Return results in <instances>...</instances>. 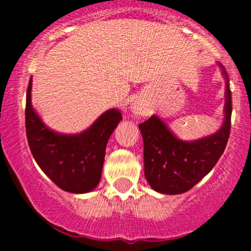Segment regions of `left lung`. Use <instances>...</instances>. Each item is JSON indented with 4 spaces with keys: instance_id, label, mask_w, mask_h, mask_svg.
<instances>
[{
    "instance_id": "left-lung-1",
    "label": "left lung",
    "mask_w": 251,
    "mask_h": 251,
    "mask_svg": "<svg viewBox=\"0 0 251 251\" xmlns=\"http://www.w3.org/2000/svg\"><path fill=\"white\" fill-rule=\"evenodd\" d=\"M220 68L226 79V103L225 121L219 132L199 141L183 142L156 115L139 124L145 145V175L153 190L183 194L200 182L223 156L230 136L232 108L229 77L221 64Z\"/></svg>"
}]
</instances>
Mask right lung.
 <instances>
[{"label": "right lung", "mask_w": 251, "mask_h": 251, "mask_svg": "<svg viewBox=\"0 0 251 251\" xmlns=\"http://www.w3.org/2000/svg\"><path fill=\"white\" fill-rule=\"evenodd\" d=\"M31 83L32 79L26 93L25 124L28 147L35 161L64 191L73 194L92 191L99 183L106 143L122 121V114L110 109L81 134H57L48 129L32 109Z\"/></svg>", "instance_id": "add662e5"}]
</instances>
